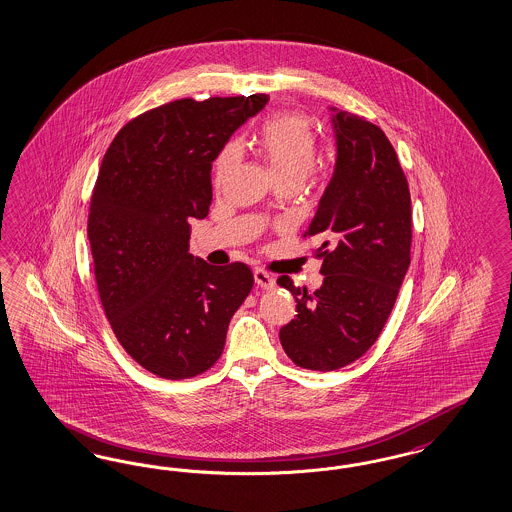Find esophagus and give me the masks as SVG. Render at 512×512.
I'll use <instances>...</instances> for the list:
<instances>
[{"label":"esophagus","mask_w":512,"mask_h":512,"mask_svg":"<svg viewBox=\"0 0 512 512\" xmlns=\"http://www.w3.org/2000/svg\"><path fill=\"white\" fill-rule=\"evenodd\" d=\"M253 276H255V284L259 287H263V289H274L276 287V280L263 270V268H255V272H253Z\"/></svg>","instance_id":"1"}]
</instances>
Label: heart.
<instances>
[{
    "mask_svg": "<svg viewBox=\"0 0 512 512\" xmlns=\"http://www.w3.org/2000/svg\"><path fill=\"white\" fill-rule=\"evenodd\" d=\"M259 143L282 183L305 181L316 164L318 139L312 123L301 112H280L268 118L261 127ZM236 162L238 148L234 144H226L213 169L215 186L225 183Z\"/></svg>",
    "mask_w": 512,
    "mask_h": 512,
    "instance_id": "1",
    "label": "heart"
}]
</instances>
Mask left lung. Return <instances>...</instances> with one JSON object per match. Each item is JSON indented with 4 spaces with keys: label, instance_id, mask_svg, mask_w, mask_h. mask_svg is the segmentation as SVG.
<instances>
[{
    "label": "left lung",
    "instance_id": "obj_1",
    "mask_svg": "<svg viewBox=\"0 0 512 512\" xmlns=\"http://www.w3.org/2000/svg\"><path fill=\"white\" fill-rule=\"evenodd\" d=\"M337 165L303 238H316L324 284L280 276L297 318L280 343L299 368L341 369L362 358L389 320L411 261L408 179L385 131L364 116L335 114Z\"/></svg>",
    "mask_w": 512,
    "mask_h": 512
}]
</instances>
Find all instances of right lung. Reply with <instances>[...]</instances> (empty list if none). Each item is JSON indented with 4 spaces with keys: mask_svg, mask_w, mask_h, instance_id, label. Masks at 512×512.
<instances>
[{
    "mask_svg": "<svg viewBox=\"0 0 512 512\" xmlns=\"http://www.w3.org/2000/svg\"><path fill=\"white\" fill-rule=\"evenodd\" d=\"M268 95L179 99L125 123L104 154L87 236L104 314L123 350L162 379L215 366L253 287L246 263L188 253L211 205V162Z\"/></svg>",
    "mask_w": 512,
    "mask_h": 512,
    "instance_id": "right-lung-1",
    "label": "right lung"
}]
</instances>
